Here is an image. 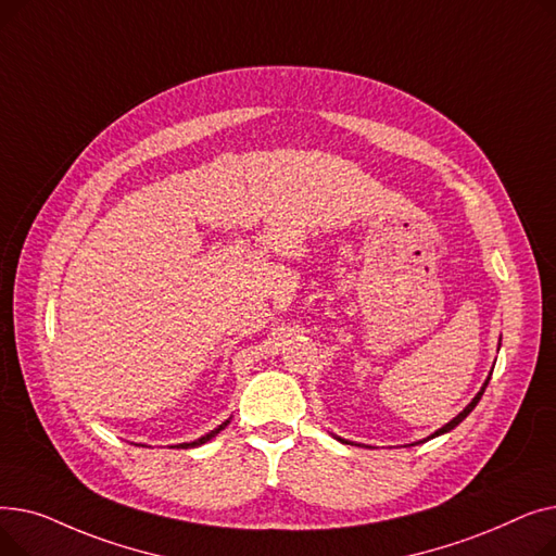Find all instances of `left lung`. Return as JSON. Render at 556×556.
<instances>
[{
	"instance_id": "obj_1",
	"label": "left lung",
	"mask_w": 556,
	"mask_h": 556,
	"mask_svg": "<svg viewBox=\"0 0 556 556\" xmlns=\"http://www.w3.org/2000/svg\"><path fill=\"white\" fill-rule=\"evenodd\" d=\"M489 378H491V376H489ZM489 378H486V381H484V386H482V390H480V392H478V394H476V399H473V401H471V403H469V405H466V407H464V410H462V413H459V415H457V417H455V419H453V421H448V424H446V426H444V428H440V430H437V432H434V434H430V437H437V434H444V432H448V430H453V428H455V426H457V424H459V421H464V419H466V417H469V413H471V410H473V407H476V405H478V401H480V399H482V394H484V390H486V386H489Z\"/></svg>"
}]
</instances>
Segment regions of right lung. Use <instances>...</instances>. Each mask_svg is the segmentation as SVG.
Here are the masks:
<instances>
[{"instance_id": "right-lung-1", "label": "right lung", "mask_w": 556, "mask_h": 556, "mask_svg": "<svg viewBox=\"0 0 556 556\" xmlns=\"http://www.w3.org/2000/svg\"><path fill=\"white\" fill-rule=\"evenodd\" d=\"M227 424H229V421H225L223 426H218V428H216V430H212L210 434H204V437H200V440H195V442H189V444H180L178 448H193V446H200V444H204V442H210V440H212V437H214V434H218V432H220V430H223V428H225Z\"/></svg>"}]
</instances>
